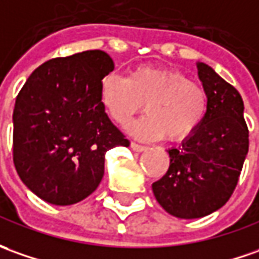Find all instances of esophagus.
<instances>
[{"instance_id": "34e87169", "label": "esophagus", "mask_w": 259, "mask_h": 259, "mask_svg": "<svg viewBox=\"0 0 259 259\" xmlns=\"http://www.w3.org/2000/svg\"><path fill=\"white\" fill-rule=\"evenodd\" d=\"M130 147H132V150H135V152L140 153V152H144L146 150V147L144 146H142V144H137V143H130Z\"/></svg>"}]
</instances>
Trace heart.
Wrapping results in <instances>:
<instances>
[{
  "mask_svg": "<svg viewBox=\"0 0 259 259\" xmlns=\"http://www.w3.org/2000/svg\"><path fill=\"white\" fill-rule=\"evenodd\" d=\"M100 105L117 124H129L142 109L147 113L130 126L142 140H184L201 124L208 112V96L203 86L183 72L160 66H139L127 78L115 73L100 80Z\"/></svg>",
  "mask_w": 259,
  "mask_h": 259,
  "instance_id": "1",
  "label": "heart"
}]
</instances>
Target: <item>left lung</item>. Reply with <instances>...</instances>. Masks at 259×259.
Masks as SVG:
<instances>
[{
    "label": "left lung",
    "mask_w": 259,
    "mask_h": 259,
    "mask_svg": "<svg viewBox=\"0 0 259 259\" xmlns=\"http://www.w3.org/2000/svg\"><path fill=\"white\" fill-rule=\"evenodd\" d=\"M196 65L208 112L191 136L167 150L168 170L152 184L160 205L184 220L205 217L228 201L248 153L241 95L207 63Z\"/></svg>",
    "instance_id": "8db88e82"
}]
</instances>
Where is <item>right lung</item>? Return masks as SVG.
Returning <instances> with one entry per match:
<instances>
[{"label": "right lung", "mask_w": 259, "mask_h": 259, "mask_svg": "<svg viewBox=\"0 0 259 259\" xmlns=\"http://www.w3.org/2000/svg\"><path fill=\"white\" fill-rule=\"evenodd\" d=\"M115 69L95 49L42 63L15 100L14 164L35 196L54 205L82 201L98 189L105 156L129 140L100 105V80Z\"/></svg>", "instance_id": "right-lung-1"}]
</instances>
